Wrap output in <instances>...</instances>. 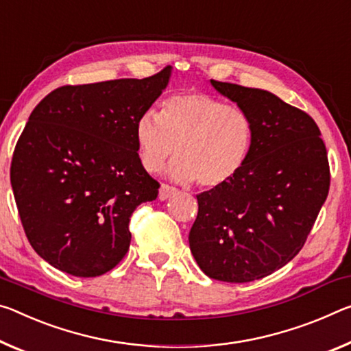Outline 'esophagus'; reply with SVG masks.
<instances>
[{"instance_id":"esophagus-1","label":"esophagus","mask_w":351,"mask_h":351,"mask_svg":"<svg viewBox=\"0 0 351 351\" xmlns=\"http://www.w3.org/2000/svg\"><path fill=\"white\" fill-rule=\"evenodd\" d=\"M176 193V189L171 187L169 184H160L159 189V199L160 202H164V199H169L170 197H173Z\"/></svg>"}]
</instances>
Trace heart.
<instances>
[{
    "label": "heart",
    "instance_id": "b5f03b06",
    "mask_svg": "<svg viewBox=\"0 0 351 351\" xmlns=\"http://www.w3.org/2000/svg\"><path fill=\"white\" fill-rule=\"evenodd\" d=\"M254 125L241 106L203 92H182L164 99L160 114L147 110L136 121V142L143 169L156 173L171 154L169 175L178 182L220 189L236 180L250 158Z\"/></svg>",
    "mask_w": 351,
    "mask_h": 351
}]
</instances>
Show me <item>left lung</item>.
<instances>
[{
  "label": "left lung",
  "instance_id": "1",
  "mask_svg": "<svg viewBox=\"0 0 351 351\" xmlns=\"http://www.w3.org/2000/svg\"><path fill=\"white\" fill-rule=\"evenodd\" d=\"M250 114L254 141L243 170L197 195L189 245L206 275L226 282L261 280L303 248L330 191V165L311 117L274 93L210 80Z\"/></svg>",
  "mask_w": 351,
  "mask_h": 351
}]
</instances>
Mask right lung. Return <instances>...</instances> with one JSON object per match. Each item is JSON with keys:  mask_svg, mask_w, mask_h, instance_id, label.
<instances>
[{"mask_svg": "<svg viewBox=\"0 0 351 351\" xmlns=\"http://www.w3.org/2000/svg\"><path fill=\"white\" fill-rule=\"evenodd\" d=\"M171 66L143 80L56 88L36 106L15 145L10 184L36 253L92 278L130 248V219L159 182L137 153L136 121L169 84Z\"/></svg>", "mask_w": 351, "mask_h": 351, "instance_id": "obj_1", "label": "right lung"}]
</instances>
